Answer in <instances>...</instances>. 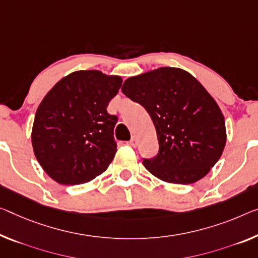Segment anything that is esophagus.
Instances as JSON below:
<instances>
[{
  "label": "esophagus",
  "mask_w": 258,
  "mask_h": 258,
  "mask_svg": "<svg viewBox=\"0 0 258 258\" xmlns=\"http://www.w3.org/2000/svg\"><path fill=\"white\" fill-rule=\"evenodd\" d=\"M129 145H132L133 148H136V146H137V138L132 137V140L129 141Z\"/></svg>",
  "instance_id": "1"
}]
</instances>
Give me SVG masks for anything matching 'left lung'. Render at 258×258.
Here are the masks:
<instances>
[{
  "label": "left lung",
  "mask_w": 258,
  "mask_h": 258,
  "mask_svg": "<svg viewBox=\"0 0 258 258\" xmlns=\"http://www.w3.org/2000/svg\"><path fill=\"white\" fill-rule=\"evenodd\" d=\"M141 104L156 126L159 152L145 168L165 182L194 183L223 154L226 126L219 106L185 70L162 67L126 79L121 89Z\"/></svg>",
  "instance_id": "8db88e82"
}]
</instances>
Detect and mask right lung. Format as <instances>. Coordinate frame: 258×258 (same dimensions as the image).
<instances>
[{
  "label": "right lung",
  "mask_w": 258,
  "mask_h": 258,
  "mask_svg": "<svg viewBox=\"0 0 258 258\" xmlns=\"http://www.w3.org/2000/svg\"><path fill=\"white\" fill-rule=\"evenodd\" d=\"M120 76L79 70L63 77L39 105L32 128L35 158L57 183H85L104 173L116 153L115 115L107 113Z\"/></svg>",
  "instance_id": "add662e5"
}]
</instances>
